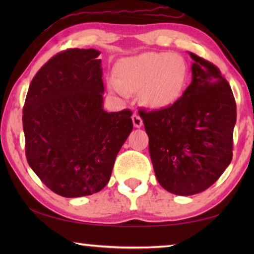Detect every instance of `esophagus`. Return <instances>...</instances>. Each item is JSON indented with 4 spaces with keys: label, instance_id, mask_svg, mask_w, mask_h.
<instances>
[{
    "label": "esophagus",
    "instance_id": "esophagus-1",
    "mask_svg": "<svg viewBox=\"0 0 254 254\" xmlns=\"http://www.w3.org/2000/svg\"><path fill=\"white\" fill-rule=\"evenodd\" d=\"M132 122H133V126H134V127H142V124H143L142 119H141L140 115L136 114V113L132 115Z\"/></svg>",
    "mask_w": 254,
    "mask_h": 254
}]
</instances>
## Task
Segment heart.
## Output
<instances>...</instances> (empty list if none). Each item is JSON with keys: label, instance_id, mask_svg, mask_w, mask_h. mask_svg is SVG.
I'll use <instances>...</instances> for the list:
<instances>
[{"label": "heart", "instance_id": "heart-1", "mask_svg": "<svg viewBox=\"0 0 254 254\" xmlns=\"http://www.w3.org/2000/svg\"><path fill=\"white\" fill-rule=\"evenodd\" d=\"M118 78L111 77L109 88L126 96L140 91L141 100L152 109L167 107L182 96L187 83V66L179 55L143 53L122 60L117 68Z\"/></svg>", "mask_w": 254, "mask_h": 254}]
</instances>
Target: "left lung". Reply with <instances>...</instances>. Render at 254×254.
<instances>
[{"label":"left lung","mask_w":254,"mask_h":254,"mask_svg":"<svg viewBox=\"0 0 254 254\" xmlns=\"http://www.w3.org/2000/svg\"><path fill=\"white\" fill-rule=\"evenodd\" d=\"M189 55L191 83L183 96L171 106L141 113L158 183L180 196L206 190L224 173L236 122L233 93L220 69Z\"/></svg>","instance_id":"1"}]
</instances>
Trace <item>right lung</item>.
Here are the masks:
<instances>
[{
  "label": "right lung",
  "mask_w": 254,
  "mask_h": 254,
  "mask_svg": "<svg viewBox=\"0 0 254 254\" xmlns=\"http://www.w3.org/2000/svg\"><path fill=\"white\" fill-rule=\"evenodd\" d=\"M100 51L68 49L48 60L23 106L25 156L50 190L68 198L106 186L130 134L132 112L103 109Z\"/></svg>",
  "instance_id": "1"
}]
</instances>
